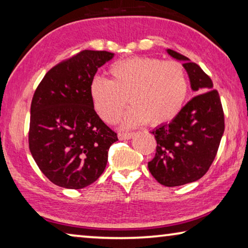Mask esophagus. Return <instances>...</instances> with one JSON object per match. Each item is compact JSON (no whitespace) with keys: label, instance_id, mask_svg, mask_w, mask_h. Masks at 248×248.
Wrapping results in <instances>:
<instances>
[{"label":"esophagus","instance_id":"obj_1","mask_svg":"<svg viewBox=\"0 0 248 248\" xmlns=\"http://www.w3.org/2000/svg\"><path fill=\"white\" fill-rule=\"evenodd\" d=\"M135 135H136L135 132H120V134L118 135V137H119V139L121 140H125V139H131Z\"/></svg>","mask_w":248,"mask_h":248}]
</instances>
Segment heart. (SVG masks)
<instances>
[{"label":"heart","instance_id":"heart-1","mask_svg":"<svg viewBox=\"0 0 248 248\" xmlns=\"http://www.w3.org/2000/svg\"><path fill=\"white\" fill-rule=\"evenodd\" d=\"M109 73L111 79L94 78L90 88L95 110L109 124L119 119L127 98L132 105L124 120L127 128L170 121L187 98L188 77L179 62L136 57L114 63Z\"/></svg>","mask_w":248,"mask_h":248}]
</instances>
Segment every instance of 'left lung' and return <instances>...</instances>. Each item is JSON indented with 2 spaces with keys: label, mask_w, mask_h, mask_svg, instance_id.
Wrapping results in <instances>:
<instances>
[{
  "label": "left lung",
  "mask_w": 248,
  "mask_h": 248,
  "mask_svg": "<svg viewBox=\"0 0 248 248\" xmlns=\"http://www.w3.org/2000/svg\"><path fill=\"white\" fill-rule=\"evenodd\" d=\"M167 52L183 60L195 97L170 123L153 130L156 155L148 168L158 183L182 186L201 179L215 159L224 134L225 118L218 91L198 64L173 50Z\"/></svg>",
  "instance_id": "8db88e82"
}]
</instances>
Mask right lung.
<instances>
[{
  "label": "right lung",
  "instance_id": "obj_1",
  "mask_svg": "<svg viewBox=\"0 0 248 248\" xmlns=\"http://www.w3.org/2000/svg\"><path fill=\"white\" fill-rule=\"evenodd\" d=\"M112 58L108 51H80L51 68L33 94L29 148L57 186L80 189L105 170L118 137L95 112L90 88L98 69Z\"/></svg>",
  "mask_w": 248,
  "mask_h": 248
}]
</instances>
